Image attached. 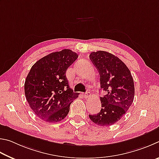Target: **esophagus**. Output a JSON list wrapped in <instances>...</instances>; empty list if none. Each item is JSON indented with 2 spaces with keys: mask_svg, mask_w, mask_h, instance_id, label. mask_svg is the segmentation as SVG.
<instances>
[{
  "mask_svg": "<svg viewBox=\"0 0 159 159\" xmlns=\"http://www.w3.org/2000/svg\"><path fill=\"white\" fill-rule=\"evenodd\" d=\"M83 96H84V98H87V97L91 96V93L89 92H86L83 93Z\"/></svg>",
  "mask_w": 159,
  "mask_h": 159,
  "instance_id": "esophagus-1",
  "label": "esophagus"
}]
</instances>
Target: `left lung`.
Masks as SVG:
<instances>
[{"label": "left lung", "instance_id": "1", "mask_svg": "<svg viewBox=\"0 0 159 159\" xmlns=\"http://www.w3.org/2000/svg\"><path fill=\"white\" fill-rule=\"evenodd\" d=\"M91 61L100 74L101 88L107 92L101 97V110L89 116L99 126H111L120 120L134 99V82L123 61L105 51L91 52Z\"/></svg>", "mask_w": 159, "mask_h": 159}]
</instances>
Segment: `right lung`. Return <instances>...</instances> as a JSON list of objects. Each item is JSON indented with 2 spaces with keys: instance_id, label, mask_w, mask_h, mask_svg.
Listing matches in <instances>:
<instances>
[{
  "instance_id": "obj_1",
  "label": "right lung",
  "mask_w": 159,
  "mask_h": 159,
  "mask_svg": "<svg viewBox=\"0 0 159 159\" xmlns=\"http://www.w3.org/2000/svg\"><path fill=\"white\" fill-rule=\"evenodd\" d=\"M77 58L72 50L63 49L40 58L30 68L25 80V96L31 110L43 121L63 120L78 97L79 93L70 88L66 75Z\"/></svg>"
}]
</instances>
